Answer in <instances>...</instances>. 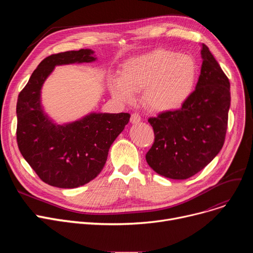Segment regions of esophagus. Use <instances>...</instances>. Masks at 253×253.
<instances>
[{
  "label": "esophagus",
  "mask_w": 253,
  "mask_h": 253,
  "mask_svg": "<svg viewBox=\"0 0 253 253\" xmlns=\"http://www.w3.org/2000/svg\"><path fill=\"white\" fill-rule=\"evenodd\" d=\"M140 121H141V118H140L139 114L134 113V114H132V115H131L130 122H131L132 124H137V123H139Z\"/></svg>",
  "instance_id": "1"
}]
</instances>
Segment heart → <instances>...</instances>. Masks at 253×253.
I'll return each mask as SVG.
<instances>
[{
  "instance_id": "b5f03b06",
  "label": "heart",
  "mask_w": 253,
  "mask_h": 253,
  "mask_svg": "<svg viewBox=\"0 0 253 253\" xmlns=\"http://www.w3.org/2000/svg\"><path fill=\"white\" fill-rule=\"evenodd\" d=\"M197 78L195 60L166 49H155L128 59L122 66L121 78L110 81L112 95L119 101L130 102L135 91L143 89L144 104L156 112L179 109L194 91Z\"/></svg>"
}]
</instances>
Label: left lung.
I'll return each instance as SVG.
<instances>
[{"mask_svg":"<svg viewBox=\"0 0 253 253\" xmlns=\"http://www.w3.org/2000/svg\"><path fill=\"white\" fill-rule=\"evenodd\" d=\"M201 74L181 109L150 118L155 141L145 155L150 167L171 179H187L221 150L231 104L230 81L202 44Z\"/></svg>","mask_w":253,"mask_h":253,"instance_id":"obj_1","label":"left lung"}]
</instances>
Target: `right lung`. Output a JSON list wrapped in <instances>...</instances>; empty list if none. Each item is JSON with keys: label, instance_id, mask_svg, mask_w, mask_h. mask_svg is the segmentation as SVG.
<instances>
[{"label": "right lung", "instance_id": "1", "mask_svg": "<svg viewBox=\"0 0 253 253\" xmlns=\"http://www.w3.org/2000/svg\"><path fill=\"white\" fill-rule=\"evenodd\" d=\"M94 51L81 49L43 59L18 95L16 138L25 161L44 182L74 189L94 179L109 150L128 124V113H90L78 121L56 124L44 112L41 90L56 65L93 62Z\"/></svg>", "mask_w": 253, "mask_h": 253}]
</instances>
